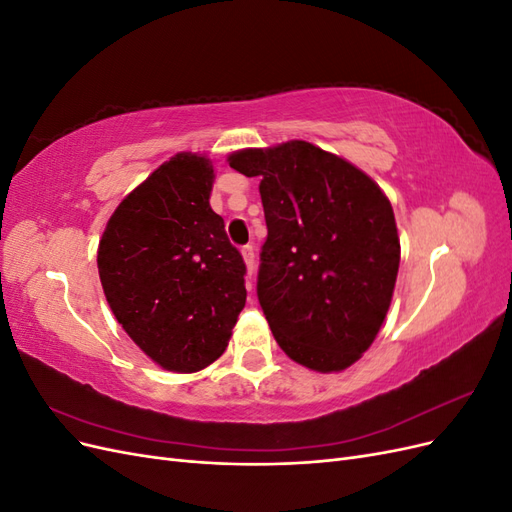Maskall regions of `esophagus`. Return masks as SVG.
<instances>
[{
	"instance_id": "esophagus-1",
	"label": "esophagus",
	"mask_w": 512,
	"mask_h": 512,
	"mask_svg": "<svg viewBox=\"0 0 512 512\" xmlns=\"http://www.w3.org/2000/svg\"><path fill=\"white\" fill-rule=\"evenodd\" d=\"M241 256H243V262H245V267H247V277H250V280H247V290H252V275H254V269H256V262H254V247L252 245H245L243 250H241Z\"/></svg>"
}]
</instances>
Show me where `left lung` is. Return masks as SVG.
<instances>
[{
	"label": "left lung",
	"instance_id": "obj_1",
	"mask_svg": "<svg viewBox=\"0 0 512 512\" xmlns=\"http://www.w3.org/2000/svg\"><path fill=\"white\" fill-rule=\"evenodd\" d=\"M228 164L260 177L269 235L258 301L275 342L307 369L344 371L391 307L401 254L391 200L361 168L307 141L239 149Z\"/></svg>",
	"mask_w": 512,
	"mask_h": 512
}]
</instances>
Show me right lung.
Masks as SVG:
<instances>
[{
    "instance_id": "1",
    "label": "right lung",
    "mask_w": 512,
    "mask_h": 512,
    "mask_svg": "<svg viewBox=\"0 0 512 512\" xmlns=\"http://www.w3.org/2000/svg\"><path fill=\"white\" fill-rule=\"evenodd\" d=\"M213 179L203 153H177L121 200L98 245L117 322L177 374L220 359L245 305L243 258L209 205Z\"/></svg>"
}]
</instances>
